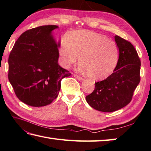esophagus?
I'll use <instances>...</instances> for the list:
<instances>
[{
    "label": "esophagus",
    "instance_id": "esophagus-1",
    "mask_svg": "<svg viewBox=\"0 0 151 151\" xmlns=\"http://www.w3.org/2000/svg\"><path fill=\"white\" fill-rule=\"evenodd\" d=\"M74 76H75L76 78H77L78 80H79V81H83V78L81 77V76H78L77 75H74Z\"/></svg>",
    "mask_w": 151,
    "mask_h": 151
}]
</instances>
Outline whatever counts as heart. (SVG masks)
Here are the masks:
<instances>
[{"instance_id": "b5f03b06", "label": "heart", "mask_w": 151, "mask_h": 151, "mask_svg": "<svg viewBox=\"0 0 151 151\" xmlns=\"http://www.w3.org/2000/svg\"><path fill=\"white\" fill-rule=\"evenodd\" d=\"M63 67H69L79 59V69L95 79L106 78L114 70L119 57V46L105 35L80 30L71 33L60 46Z\"/></svg>"}]
</instances>
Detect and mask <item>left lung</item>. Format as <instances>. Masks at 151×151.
I'll return each mask as SVG.
<instances>
[{
	"instance_id": "1",
	"label": "left lung",
	"mask_w": 151,
	"mask_h": 151,
	"mask_svg": "<svg viewBox=\"0 0 151 151\" xmlns=\"http://www.w3.org/2000/svg\"><path fill=\"white\" fill-rule=\"evenodd\" d=\"M119 57L114 73L104 81L95 83L94 91L86 96V102L96 110L112 112L129 103L140 83L141 60L134 46L118 35Z\"/></svg>"
}]
</instances>
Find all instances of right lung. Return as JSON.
Returning <instances> with one entry per match:
<instances>
[{"label": "right lung", "mask_w": 151, "mask_h": 151, "mask_svg": "<svg viewBox=\"0 0 151 151\" xmlns=\"http://www.w3.org/2000/svg\"><path fill=\"white\" fill-rule=\"evenodd\" d=\"M55 25L24 32L9 57V80L16 96L28 106L41 107L58 96L61 81L71 75L58 64L59 47L51 34Z\"/></svg>", "instance_id": "right-lung-1"}]
</instances>
